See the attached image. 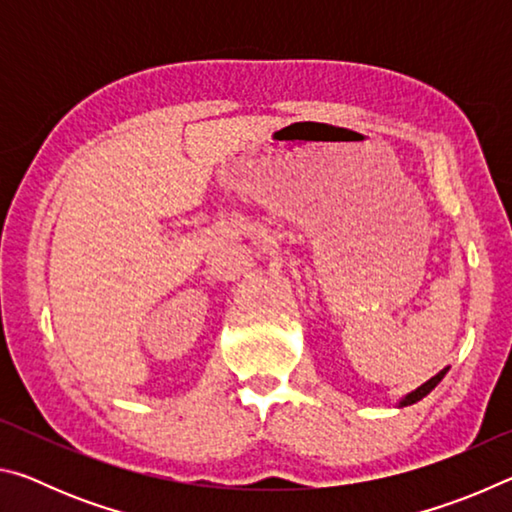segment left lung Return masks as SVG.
<instances>
[{
  "mask_svg": "<svg viewBox=\"0 0 512 512\" xmlns=\"http://www.w3.org/2000/svg\"><path fill=\"white\" fill-rule=\"evenodd\" d=\"M447 370H449V368H445V370H440L436 377H431V379L427 381V384H422L420 388H415V391H413V393H409V395H406V397H404V400L400 402V406H409V404H415V402H420L424 395H429V393L433 391V388H436V386L440 384V379H443V377L447 375Z\"/></svg>",
  "mask_w": 512,
  "mask_h": 512,
  "instance_id": "obj_1",
  "label": "left lung"
}]
</instances>
